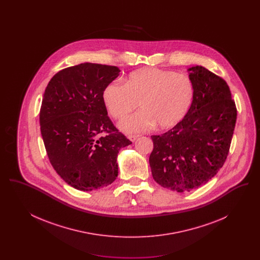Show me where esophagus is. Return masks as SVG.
Wrapping results in <instances>:
<instances>
[{
  "instance_id": "1",
  "label": "esophagus",
  "mask_w": 260,
  "mask_h": 260,
  "mask_svg": "<svg viewBox=\"0 0 260 260\" xmlns=\"http://www.w3.org/2000/svg\"><path fill=\"white\" fill-rule=\"evenodd\" d=\"M138 136H139L138 135H131V136H128V139L132 140V141H135Z\"/></svg>"
}]
</instances>
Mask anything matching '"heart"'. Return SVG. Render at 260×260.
I'll list each match as a JSON object with an SVG mask.
<instances>
[{
    "instance_id": "heart-1",
    "label": "heart",
    "mask_w": 260,
    "mask_h": 260,
    "mask_svg": "<svg viewBox=\"0 0 260 260\" xmlns=\"http://www.w3.org/2000/svg\"><path fill=\"white\" fill-rule=\"evenodd\" d=\"M191 80L184 74L147 67L128 75L124 85L112 83L104 88L103 102L116 120H122L139 103L141 111L120 124L126 133H139L156 125L171 128L182 121L193 100Z\"/></svg>"
}]
</instances>
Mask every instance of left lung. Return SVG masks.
Segmentation results:
<instances>
[{"instance_id": "1", "label": "left lung", "mask_w": 260, "mask_h": 260, "mask_svg": "<svg viewBox=\"0 0 260 260\" xmlns=\"http://www.w3.org/2000/svg\"><path fill=\"white\" fill-rule=\"evenodd\" d=\"M194 94L185 117L161 136H152L149 164L160 185L190 192L212 178L229 153L237 120L227 83L203 66L188 69Z\"/></svg>"}]
</instances>
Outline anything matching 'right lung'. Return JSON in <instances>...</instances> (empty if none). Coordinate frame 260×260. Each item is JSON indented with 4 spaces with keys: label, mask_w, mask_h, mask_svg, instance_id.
<instances>
[{
    "label": "right lung",
    "mask_w": 260,
    "mask_h": 260,
    "mask_svg": "<svg viewBox=\"0 0 260 260\" xmlns=\"http://www.w3.org/2000/svg\"><path fill=\"white\" fill-rule=\"evenodd\" d=\"M121 70L82 63L54 75L40 110L41 134L51 166L75 189L92 191L118 176L120 149L132 142L107 115L102 93Z\"/></svg>",
    "instance_id": "obj_1"
}]
</instances>
